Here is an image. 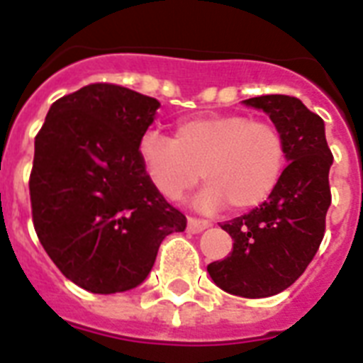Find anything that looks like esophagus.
<instances>
[{"label": "esophagus", "instance_id": "esophagus-1", "mask_svg": "<svg viewBox=\"0 0 363 363\" xmlns=\"http://www.w3.org/2000/svg\"><path fill=\"white\" fill-rule=\"evenodd\" d=\"M211 226V222L207 220H198V218H188V232L190 233H199L203 232V230H207V228Z\"/></svg>", "mask_w": 363, "mask_h": 363}]
</instances>
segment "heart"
Here are the masks:
<instances>
[{"label": "heart", "mask_w": 363, "mask_h": 363, "mask_svg": "<svg viewBox=\"0 0 363 363\" xmlns=\"http://www.w3.org/2000/svg\"><path fill=\"white\" fill-rule=\"evenodd\" d=\"M139 156L164 198L181 199L207 181L196 203L215 211L258 207L275 192L286 165V141L279 125L247 115H199L175 125V139L147 131Z\"/></svg>", "instance_id": "1"}]
</instances>
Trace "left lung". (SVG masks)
Wrapping results in <instances>:
<instances>
[{
  "instance_id": "obj_1",
  "label": "left lung",
  "mask_w": 363,
  "mask_h": 363,
  "mask_svg": "<svg viewBox=\"0 0 363 363\" xmlns=\"http://www.w3.org/2000/svg\"><path fill=\"white\" fill-rule=\"evenodd\" d=\"M247 107L264 111L286 141V162L279 186L247 215L220 224L233 239L232 252L207 265L224 292L241 298H267L298 281L315 258L332 203L326 128L298 98L259 96Z\"/></svg>"
}]
</instances>
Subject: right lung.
<instances>
[{"mask_svg":"<svg viewBox=\"0 0 363 363\" xmlns=\"http://www.w3.org/2000/svg\"><path fill=\"white\" fill-rule=\"evenodd\" d=\"M158 107L130 88L88 84L54 101L35 137L30 198L37 238L88 292L139 286L165 235L186 228L139 156Z\"/></svg>","mask_w":363,"mask_h":363,"instance_id":"add662e5","label":"right lung"}]
</instances>
